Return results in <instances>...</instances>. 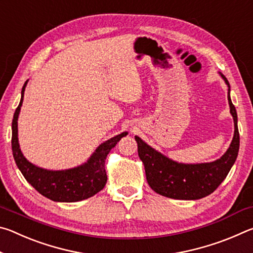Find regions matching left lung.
Masks as SVG:
<instances>
[{
	"instance_id": "obj_1",
	"label": "left lung",
	"mask_w": 253,
	"mask_h": 253,
	"mask_svg": "<svg viewBox=\"0 0 253 253\" xmlns=\"http://www.w3.org/2000/svg\"><path fill=\"white\" fill-rule=\"evenodd\" d=\"M228 85L230 113L233 117L234 134L226 152L216 161L210 163L186 164L170 160L164 154L154 149L138 136L135 140L138 147V156L142 160L146 179L156 193L175 200H199L210 195L224 181L238 157L240 136L238 130V115L231 101L230 84L221 74Z\"/></svg>"
}]
</instances>
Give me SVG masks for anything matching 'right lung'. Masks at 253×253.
Returning a JSON list of instances; mask_svg holds the SVG:
<instances>
[{"mask_svg": "<svg viewBox=\"0 0 253 253\" xmlns=\"http://www.w3.org/2000/svg\"><path fill=\"white\" fill-rule=\"evenodd\" d=\"M28 81L23 84L20 104L12 121V152L16 165L24 178L40 194L54 202H78L91 198L101 191L107 183L105 169L107 155L123 137L128 135V132L123 131L122 134L101 143L87 162L76 168L52 170L32 164L21 152L18 137V119Z\"/></svg>", "mask_w": 253, "mask_h": 253, "instance_id": "obj_1", "label": "right lung"}]
</instances>
